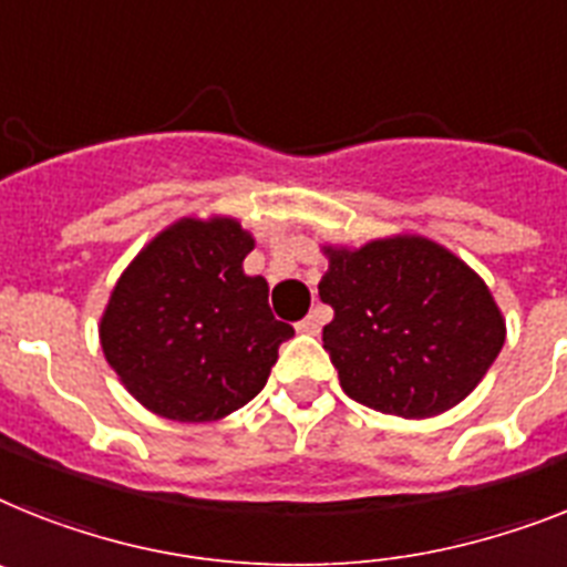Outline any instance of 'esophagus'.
<instances>
[{"mask_svg":"<svg viewBox=\"0 0 567 567\" xmlns=\"http://www.w3.org/2000/svg\"><path fill=\"white\" fill-rule=\"evenodd\" d=\"M318 330H321V316H318V312H310L303 321H298V333L318 336Z\"/></svg>","mask_w":567,"mask_h":567,"instance_id":"34e87169","label":"esophagus"}]
</instances>
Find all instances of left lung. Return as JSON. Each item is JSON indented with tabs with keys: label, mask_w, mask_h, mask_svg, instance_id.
<instances>
[{
	"label": "left lung",
	"mask_w": 567,
	"mask_h": 567,
	"mask_svg": "<svg viewBox=\"0 0 567 567\" xmlns=\"http://www.w3.org/2000/svg\"><path fill=\"white\" fill-rule=\"evenodd\" d=\"M324 350L344 394L405 420L455 409L502 353L507 324L493 292L455 251L420 234L321 246Z\"/></svg>",
	"instance_id": "obj_1"
}]
</instances>
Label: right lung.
<instances>
[{
    "label": "right lung",
    "instance_id": "1",
    "mask_svg": "<svg viewBox=\"0 0 567 567\" xmlns=\"http://www.w3.org/2000/svg\"><path fill=\"white\" fill-rule=\"evenodd\" d=\"M255 249L240 219L182 217L130 260L97 336L121 385L158 417L214 423L264 391L280 341L269 284L243 272Z\"/></svg>",
    "mask_w": 567,
    "mask_h": 567
}]
</instances>
